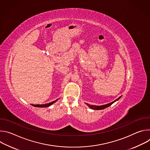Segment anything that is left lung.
Returning a JSON list of instances; mask_svg holds the SVG:
<instances>
[{"label":"left lung","instance_id":"1","mask_svg":"<svg viewBox=\"0 0 150 150\" xmlns=\"http://www.w3.org/2000/svg\"><path fill=\"white\" fill-rule=\"evenodd\" d=\"M121 97H119L117 99H116V100H115L114 101L112 102V103H110L109 104H105V105H90V104H87L90 108L92 109H94V110H102V109H104L105 108H108V107H109L110 105H111L113 103H115V101H116L117 100H118Z\"/></svg>","mask_w":150,"mask_h":150}]
</instances>
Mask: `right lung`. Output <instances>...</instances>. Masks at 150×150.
I'll return each instance as SVG.
<instances>
[{
    "label": "right lung",
    "mask_w": 150,
    "mask_h": 150,
    "mask_svg": "<svg viewBox=\"0 0 150 150\" xmlns=\"http://www.w3.org/2000/svg\"><path fill=\"white\" fill-rule=\"evenodd\" d=\"M57 100H55V101H53L52 102H50L49 103H47V104H32L33 106H35V107H38V108H47V107L51 105L52 104H53L54 103H55Z\"/></svg>",
    "instance_id": "right-lung-1"
}]
</instances>
